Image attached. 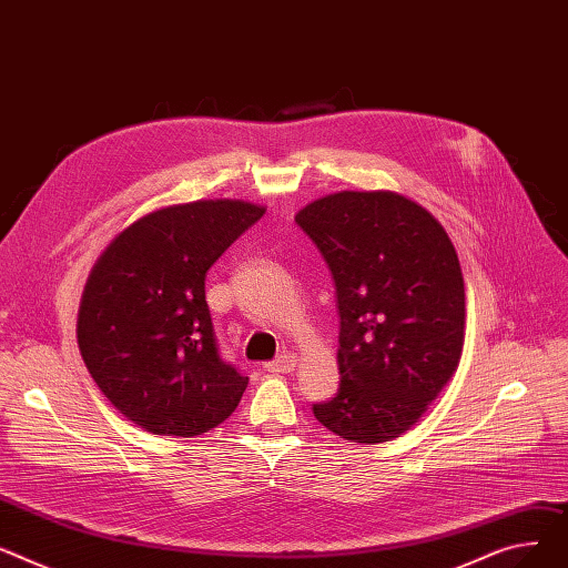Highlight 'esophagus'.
I'll list each match as a JSON object with an SVG mask.
<instances>
[{"label": "esophagus", "mask_w": 568, "mask_h": 568, "mask_svg": "<svg viewBox=\"0 0 568 568\" xmlns=\"http://www.w3.org/2000/svg\"><path fill=\"white\" fill-rule=\"evenodd\" d=\"M295 355L293 353H282L277 359H273V362H268L263 366L265 372H271V374H288V372H293L295 369Z\"/></svg>", "instance_id": "esophagus-1"}]
</instances>
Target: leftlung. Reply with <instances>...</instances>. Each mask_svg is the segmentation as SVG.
Masks as SVG:
<instances>
[{
  "instance_id": "left-lung-1",
  "label": "left lung",
  "mask_w": 568,
  "mask_h": 568,
  "mask_svg": "<svg viewBox=\"0 0 568 568\" xmlns=\"http://www.w3.org/2000/svg\"><path fill=\"white\" fill-rule=\"evenodd\" d=\"M335 280L339 392L314 417L344 440L406 433L456 372L465 286L456 250L426 209L396 192H335L295 215Z\"/></svg>"
}]
</instances>
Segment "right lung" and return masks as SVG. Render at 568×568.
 Listing matches in <instances>:
<instances>
[{
    "mask_svg": "<svg viewBox=\"0 0 568 568\" xmlns=\"http://www.w3.org/2000/svg\"><path fill=\"white\" fill-rule=\"evenodd\" d=\"M263 213L239 199L166 206L123 229L95 261L78 344L100 392L132 424L194 438L241 404L247 376L220 355L204 282Z\"/></svg>",
    "mask_w": 568,
    "mask_h": 568,
    "instance_id": "right-lung-1",
    "label": "right lung"
}]
</instances>
